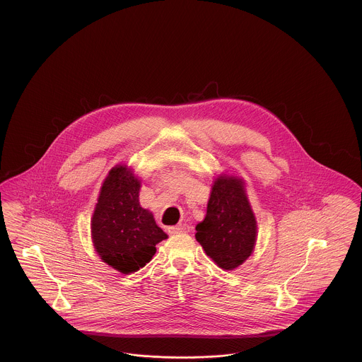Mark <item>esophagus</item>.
Masks as SVG:
<instances>
[{"mask_svg": "<svg viewBox=\"0 0 362 362\" xmlns=\"http://www.w3.org/2000/svg\"><path fill=\"white\" fill-rule=\"evenodd\" d=\"M189 224H186V223H183V224L176 225V226H171V228H168V232L171 233V235H176V233H187L189 232Z\"/></svg>", "mask_w": 362, "mask_h": 362, "instance_id": "34e87169", "label": "esophagus"}]
</instances>
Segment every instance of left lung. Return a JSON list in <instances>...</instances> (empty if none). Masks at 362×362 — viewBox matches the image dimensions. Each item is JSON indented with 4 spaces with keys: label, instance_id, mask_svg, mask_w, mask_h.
Masks as SVG:
<instances>
[{
    "label": "left lung",
    "instance_id": "obj_1",
    "mask_svg": "<svg viewBox=\"0 0 362 362\" xmlns=\"http://www.w3.org/2000/svg\"><path fill=\"white\" fill-rule=\"evenodd\" d=\"M195 230V239L207 257L223 270L232 272L251 257L258 238V223L243 177L220 173L214 179L206 216Z\"/></svg>",
    "mask_w": 362,
    "mask_h": 362
}]
</instances>
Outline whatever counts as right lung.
I'll return each mask as SVG.
<instances>
[{
    "mask_svg": "<svg viewBox=\"0 0 362 362\" xmlns=\"http://www.w3.org/2000/svg\"><path fill=\"white\" fill-rule=\"evenodd\" d=\"M141 180L118 164L110 170L90 218L93 248L105 264L122 274L136 273L156 254V244L168 235L153 213L139 205Z\"/></svg>",
    "mask_w": 362,
    "mask_h": 362,
    "instance_id": "right-lung-1",
    "label": "right lung"
}]
</instances>
